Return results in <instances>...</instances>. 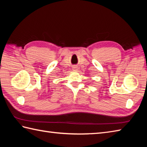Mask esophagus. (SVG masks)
I'll return each mask as SVG.
<instances>
[{"label":"esophagus","instance_id":"1","mask_svg":"<svg viewBox=\"0 0 147 147\" xmlns=\"http://www.w3.org/2000/svg\"><path fill=\"white\" fill-rule=\"evenodd\" d=\"M73 71H78L77 65H74V66L73 67Z\"/></svg>","mask_w":147,"mask_h":147}]
</instances>
